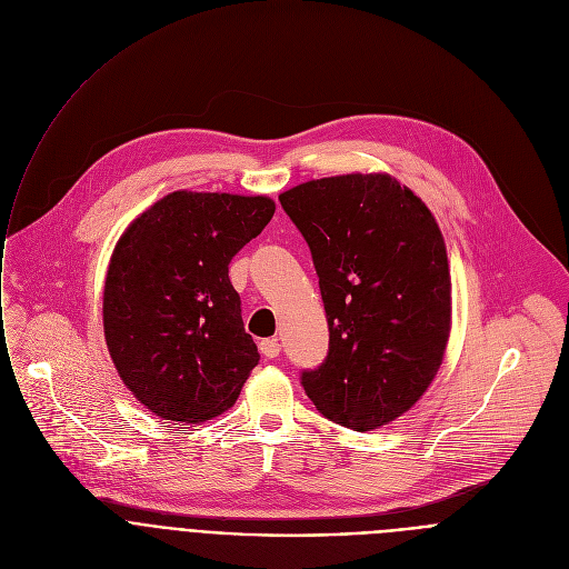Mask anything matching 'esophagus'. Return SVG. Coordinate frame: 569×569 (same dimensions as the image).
Here are the masks:
<instances>
[{
	"label": "esophagus",
	"mask_w": 569,
	"mask_h": 569,
	"mask_svg": "<svg viewBox=\"0 0 569 569\" xmlns=\"http://www.w3.org/2000/svg\"><path fill=\"white\" fill-rule=\"evenodd\" d=\"M259 349H261V353H263L266 358H277L279 351H281V345H279L277 338H268V340H261V342H259Z\"/></svg>",
	"instance_id": "1"
}]
</instances>
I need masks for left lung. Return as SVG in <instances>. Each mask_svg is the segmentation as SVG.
<instances>
[{"label": "left lung", "mask_w": 569, "mask_h": 569, "mask_svg": "<svg viewBox=\"0 0 569 569\" xmlns=\"http://www.w3.org/2000/svg\"><path fill=\"white\" fill-rule=\"evenodd\" d=\"M308 242L329 353L301 371L315 408L367 432L423 396L450 333L446 242L430 209L389 176H338L279 196Z\"/></svg>", "instance_id": "left-lung-1"}]
</instances>
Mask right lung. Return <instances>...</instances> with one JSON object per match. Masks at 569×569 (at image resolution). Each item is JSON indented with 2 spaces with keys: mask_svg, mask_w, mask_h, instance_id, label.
Instances as JSON below:
<instances>
[{
  "mask_svg": "<svg viewBox=\"0 0 569 569\" xmlns=\"http://www.w3.org/2000/svg\"><path fill=\"white\" fill-rule=\"evenodd\" d=\"M272 216L266 196L176 191L117 242L103 292L106 342L126 387L157 417H218L259 365L229 263Z\"/></svg>",
  "mask_w": 569,
  "mask_h": 569,
  "instance_id": "right-lung-1",
  "label": "right lung"
}]
</instances>
